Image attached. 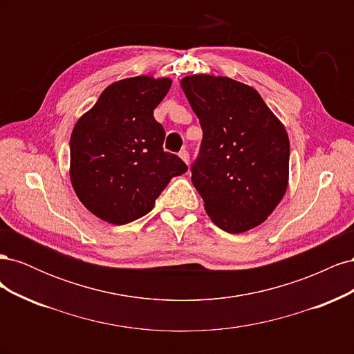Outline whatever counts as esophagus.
<instances>
[{
    "instance_id": "34e87169",
    "label": "esophagus",
    "mask_w": 354,
    "mask_h": 354,
    "mask_svg": "<svg viewBox=\"0 0 354 354\" xmlns=\"http://www.w3.org/2000/svg\"><path fill=\"white\" fill-rule=\"evenodd\" d=\"M178 156L181 158V160H183L185 164H189V153H187V151H185V149L178 153Z\"/></svg>"
}]
</instances>
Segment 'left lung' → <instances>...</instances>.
Returning a JSON list of instances; mask_svg holds the SVG:
<instances>
[{
	"instance_id": "obj_1",
	"label": "left lung",
	"mask_w": 354,
	"mask_h": 354,
	"mask_svg": "<svg viewBox=\"0 0 354 354\" xmlns=\"http://www.w3.org/2000/svg\"><path fill=\"white\" fill-rule=\"evenodd\" d=\"M180 84L203 133L192 183L208 217L227 233L260 226L288 189L285 125L251 85L207 73Z\"/></svg>"
}]
</instances>
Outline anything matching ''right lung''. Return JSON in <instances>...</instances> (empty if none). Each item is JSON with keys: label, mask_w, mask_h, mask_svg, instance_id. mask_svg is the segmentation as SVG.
Masks as SVG:
<instances>
[{"label": "right lung", "mask_w": 354, "mask_h": 354, "mask_svg": "<svg viewBox=\"0 0 354 354\" xmlns=\"http://www.w3.org/2000/svg\"><path fill=\"white\" fill-rule=\"evenodd\" d=\"M171 84L149 75L115 81L75 124L71 183L100 220L121 226L146 216L169 180L187 171L178 156L164 152V127L153 118Z\"/></svg>", "instance_id": "1"}]
</instances>
